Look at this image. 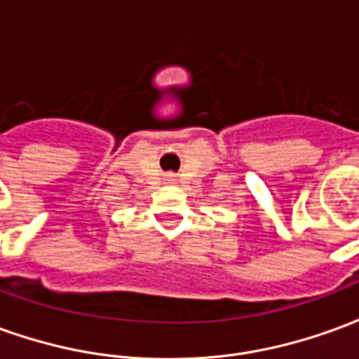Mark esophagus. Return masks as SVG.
I'll return each instance as SVG.
<instances>
[{"label": "esophagus", "instance_id": "34e87169", "mask_svg": "<svg viewBox=\"0 0 359 359\" xmlns=\"http://www.w3.org/2000/svg\"><path fill=\"white\" fill-rule=\"evenodd\" d=\"M167 180H169V182H172V180H175L172 179V175H167Z\"/></svg>", "mask_w": 359, "mask_h": 359}]
</instances>
